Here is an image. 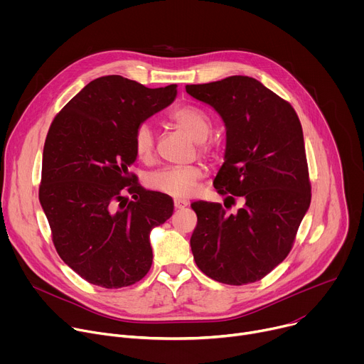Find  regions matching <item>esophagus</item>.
Here are the masks:
<instances>
[{
  "label": "esophagus",
  "mask_w": 364,
  "mask_h": 364,
  "mask_svg": "<svg viewBox=\"0 0 364 364\" xmlns=\"http://www.w3.org/2000/svg\"><path fill=\"white\" fill-rule=\"evenodd\" d=\"M187 204H188V201H186V200H180V198L174 200V207H176V209H184Z\"/></svg>",
  "instance_id": "34e87169"
}]
</instances>
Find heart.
I'll use <instances>...</instances> for the list:
<instances>
[{
  "mask_svg": "<svg viewBox=\"0 0 364 364\" xmlns=\"http://www.w3.org/2000/svg\"><path fill=\"white\" fill-rule=\"evenodd\" d=\"M170 119L193 141L200 142L198 146L201 152H210V148L204 144V141L212 132V121L204 111L190 105L180 107L171 112ZM134 149L141 161L152 160L155 136L148 122H142L136 127L134 132ZM201 176V168L196 166L164 167L149 174L146 184L155 191L168 194L176 198H186L194 193Z\"/></svg>",
  "mask_w": 364,
  "mask_h": 364,
  "instance_id": "1",
  "label": "heart"
}]
</instances>
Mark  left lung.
Returning a JSON list of instances; mask_svg holds the SVG:
<instances>
[{"instance_id": "1", "label": "left lung", "mask_w": 364, "mask_h": 364, "mask_svg": "<svg viewBox=\"0 0 364 364\" xmlns=\"http://www.w3.org/2000/svg\"><path fill=\"white\" fill-rule=\"evenodd\" d=\"M186 90L225 124V163L215 188L243 200L236 213L219 203H191L197 215L190 239L194 261L222 284L259 281L287 257L309 209L301 122L288 102L249 76L186 85Z\"/></svg>"}]
</instances>
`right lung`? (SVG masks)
Returning a JSON list of instances; mask_svg holds the SVG:
<instances>
[{
  "label": "right lung",
  "instance_id": "1",
  "mask_svg": "<svg viewBox=\"0 0 364 364\" xmlns=\"http://www.w3.org/2000/svg\"><path fill=\"white\" fill-rule=\"evenodd\" d=\"M177 85L151 89L119 75L87 83L51 124L38 198L63 262L87 282L129 287L152 264L149 233L171 218L173 200L131 184L134 132L167 108ZM134 198L128 202L122 191Z\"/></svg>",
  "mask_w": 364,
  "mask_h": 364
}]
</instances>
